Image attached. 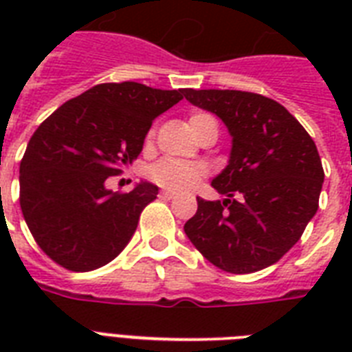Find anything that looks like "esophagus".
<instances>
[{
	"mask_svg": "<svg viewBox=\"0 0 352 352\" xmlns=\"http://www.w3.org/2000/svg\"><path fill=\"white\" fill-rule=\"evenodd\" d=\"M160 197H162V199H175L177 193L171 192V190H162V192H160Z\"/></svg>",
	"mask_w": 352,
	"mask_h": 352,
	"instance_id": "obj_1",
	"label": "esophagus"
}]
</instances>
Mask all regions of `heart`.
<instances>
[{"label":"heart","mask_w":352,"mask_h":352,"mask_svg":"<svg viewBox=\"0 0 352 352\" xmlns=\"http://www.w3.org/2000/svg\"><path fill=\"white\" fill-rule=\"evenodd\" d=\"M210 124H215V120L206 113H193L190 117V127H192L195 137ZM151 137H153V131L148 133V140ZM149 175L160 186L170 188L175 192H188V190L197 186L199 181L204 177V170L197 164L164 159L153 164V168L149 170Z\"/></svg>","instance_id":"1"}]
</instances>
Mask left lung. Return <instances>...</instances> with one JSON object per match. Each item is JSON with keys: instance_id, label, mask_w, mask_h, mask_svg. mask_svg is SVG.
I'll return each mask as SVG.
<instances>
[{"instance_id": "8db88e82", "label": "left lung", "mask_w": 352, "mask_h": 352, "mask_svg": "<svg viewBox=\"0 0 352 352\" xmlns=\"http://www.w3.org/2000/svg\"><path fill=\"white\" fill-rule=\"evenodd\" d=\"M182 95L217 115L232 135L228 166L212 181L226 199L197 197V212L184 225L188 239L226 272L270 267L316 214L323 184L316 144L267 96L230 89H184Z\"/></svg>"}]
</instances>
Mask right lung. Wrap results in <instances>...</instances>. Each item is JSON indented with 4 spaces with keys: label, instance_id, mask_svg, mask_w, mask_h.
Masks as SVG:
<instances>
[{
    "label": "right lung",
    "instance_id": "add662e5",
    "mask_svg": "<svg viewBox=\"0 0 352 352\" xmlns=\"http://www.w3.org/2000/svg\"><path fill=\"white\" fill-rule=\"evenodd\" d=\"M182 89L137 82L100 84L60 106L30 137L19 164V206L38 246L73 272L113 261L137 230L159 188H106L142 151L153 120Z\"/></svg>",
    "mask_w": 352,
    "mask_h": 352
}]
</instances>
